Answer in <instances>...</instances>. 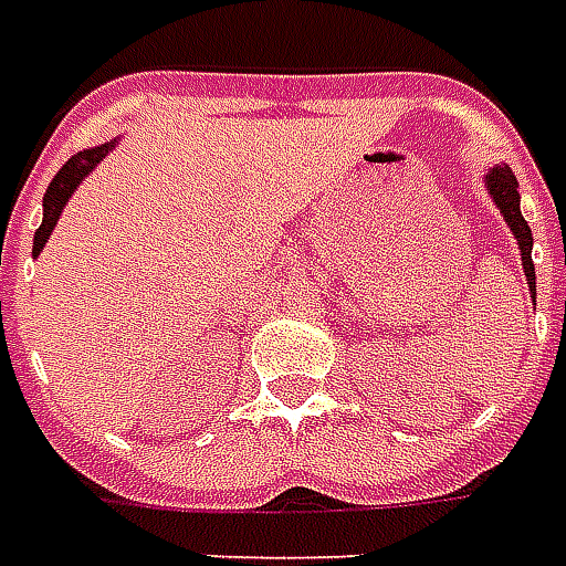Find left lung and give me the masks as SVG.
<instances>
[{"instance_id": "left-lung-1", "label": "left lung", "mask_w": 566, "mask_h": 566, "mask_svg": "<svg viewBox=\"0 0 566 566\" xmlns=\"http://www.w3.org/2000/svg\"><path fill=\"white\" fill-rule=\"evenodd\" d=\"M488 191L494 195L496 207L503 210V219L512 228V234L518 238L521 247V264H524V274H527V286H531V295H536V271H533V259H531V226L524 222V216L518 210V179L509 167H494L488 174Z\"/></svg>"}]
</instances>
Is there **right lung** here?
Instances as JSON below:
<instances>
[{
  "label": "right lung",
  "mask_w": 566,
  "mask_h": 566,
  "mask_svg": "<svg viewBox=\"0 0 566 566\" xmlns=\"http://www.w3.org/2000/svg\"><path fill=\"white\" fill-rule=\"evenodd\" d=\"M106 151H109V143L99 148L78 151V155H72L70 161L60 167L57 176L51 179V186H48L45 191V200H42V207H45V219H42V226H39V231H35V238H33L35 255L42 252V247H45L48 238H51V231H54V226H57L60 212H63V207H66V200H70L72 191L78 188V182H82L84 176L97 167L99 158H103Z\"/></svg>",
  "instance_id": "right-lung-1"
}]
</instances>
